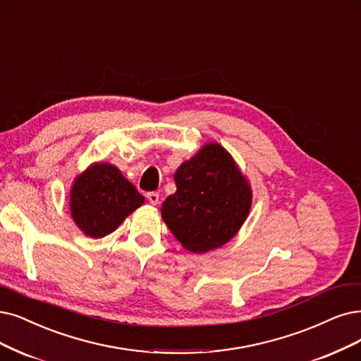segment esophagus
<instances>
[{"label":"esophagus","instance_id":"1","mask_svg":"<svg viewBox=\"0 0 361 361\" xmlns=\"http://www.w3.org/2000/svg\"><path fill=\"white\" fill-rule=\"evenodd\" d=\"M147 199H149V202H150L152 205H157V204H159V193H156V192L147 193Z\"/></svg>","mask_w":361,"mask_h":361}]
</instances>
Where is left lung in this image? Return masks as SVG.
Returning <instances> with one entry per match:
<instances>
[{
  "mask_svg": "<svg viewBox=\"0 0 361 361\" xmlns=\"http://www.w3.org/2000/svg\"><path fill=\"white\" fill-rule=\"evenodd\" d=\"M177 192L160 208L180 244L202 255L228 244L245 223L251 184L232 154L216 141L204 144L173 173Z\"/></svg>",
  "mask_w": 361,
  "mask_h": 361,
  "instance_id": "8db88e82",
  "label": "left lung"
}]
</instances>
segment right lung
Returning <instances> with one entry per match:
<instances>
[{"label":"right lung","instance_id":"obj_1","mask_svg":"<svg viewBox=\"0 0 361 361\" xmlns=\"http://www.w3.org/2000/svg\"><path fill=\"white\" fill-rule=\"evenodd\" d=\"M144 201L122 171L106 162L89 165L74 178L70 190V211L75 226L95 239L114 232Z\"/></svg>","mask_w":361,"mask_h":361}]
</instances>
